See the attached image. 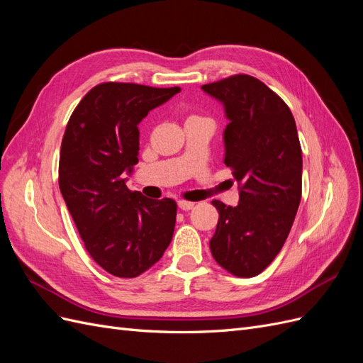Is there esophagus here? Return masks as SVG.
Wrapping results in <instances>:
<instances>
[{
    "label": "esophagus",
    "mask_w": 363,
    "mask_h": 363,
    "mask_svg": "<svg viewBox=\"0 0 363 363\" xmlns=\"http://www.w3.org/2000/svg\"><path fill=\"white\" fill-rule=\"evenodd\" d=\"M177 204H179V207L182 208V211H191V208H194V206H195V203L183 201V200H180Z\"/></svg>",
    "instance_id": "1"
}]
</instances>
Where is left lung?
Listing matches in <instances>:
<instances>
[{
	"label": "left lung",
	"mask_w": 363,
	"mask_h": 363,
	"mask_svg": "<svg viewBox=\"0 0 363 363\" xmlns=\"http://www.w3.org/2000/svg\"><path fill=\"white\" fill-rule=\"evenodd\" d=\"M201 89L224 107V163L240 186L238 206L219 213L213 259L238 277H255L280 252L301 200L303 157L295 119L260 80L233 75Z\"/></svg>",
	"instance_id": "left-lung-1"
}]
</instances>
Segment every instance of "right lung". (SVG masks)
<instances>
[{
  "instance_id": "obj_1",
  "label": "right lung",
  "mask_w": 363,
  "mask_h": 363,
  "mask_svg": "<svg viewBox=\"0 0 363 363\" xmlns=\"http://www.w3.org/2000/svg\"><path fill=\"white\" fill-rule=\"evenodd\" d=\"M180 87L103 83L72 112L62 139L59 186L92 259L131 279L160 260L171 244L177 204L127 188L139 162L138 125Z\"/></svg>"
}]
</instances>
